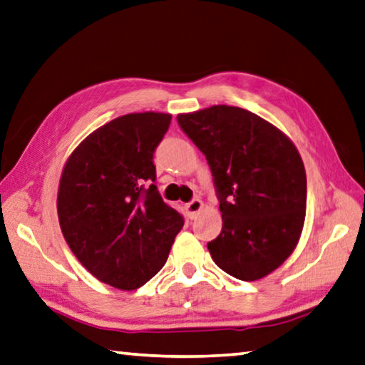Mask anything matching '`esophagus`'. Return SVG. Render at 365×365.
<instances>
[{
    "mask_svg": "<svg viewBox=\"0 0 365 365\" xmlns=\"http://www.w3.org/2000/svg\"><path fill=\"white\" fill-rule=\"evenodd\" d=\"M185 209H187L190 217H195V215L200 214V212L204 209V202L201 200H193V201L185 205Z\"/></svg>",
    "mask_w": 365,
    "mask_h": 365,
    "instance_id": "34e87169",
    "label": "esophagus"
}]
</instances>
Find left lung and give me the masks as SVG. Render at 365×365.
<instances>
[{"label":"left lung","mask_w":365,"mask_h":365,"mask_svg":"<svg viewBox=\"0 0 365 365\" xmlns=\"http://www.w3.org/2000/svg\"><path fill=\"white\" fill-rule=\"evenodd\" d=\"M205 155L220 197L222 233L207 244L218 268L257 281L287 260L307 215V174L294 142L255 113L230 105L180 113Z\"/></svg>","instance_id":"obj_1"}]
</instances>
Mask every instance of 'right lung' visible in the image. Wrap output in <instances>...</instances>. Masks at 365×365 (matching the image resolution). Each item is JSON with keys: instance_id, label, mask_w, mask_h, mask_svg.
Instances as JSON below:
<instances>
[{"instance_id": "right-lung-1", "label": "right lung", "mask_w": 365, "mask_h": 365, "mask_svg": "<svg viewBox=\"0 0 365 365\" xmlns=\"http://www.w3.org/2000/svg\"><path fill=\"white\" fill-rule=\"evenodd\" d=\"M170 119L143 111L103 124L71 151L58 182L57 215L68 247L92 276L119 290L150 281L183 227L156 185L144 188L156 178L153 153Z\"/></svg>"}]
</instances>
